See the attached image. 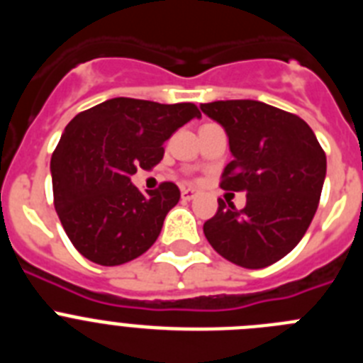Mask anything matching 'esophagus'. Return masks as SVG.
<instances>
[{"label":"esophagus","instance_id":"1","mask_svg":"<svg viewBox=\"0 0 363 363\" xmlns=\"http://www.w3.org/2000/svg\"><path fill=\"white\" fill-rule=\"evenodd\" d=\"M198 196V191H194V189H184L182 191V200L189 201L192 200V198H196Z\"/></svg>","mask_w":363,"mask_h":363}]
</instances>
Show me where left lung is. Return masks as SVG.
I'll list each match as a JSON object with an SVG mask.
<instances>
[{
  "mask_svg": "<svg viewBox=\"0 0 363 363\" xmlns=\"http://www.w3.org/2000/svg\"><path fill=\"white\" fill-rule=\"evenodd\" d=\"M223 125L234 160L220 187L247 192L243 209L218 200L203 223L214 251L245 269L277 264L298 245L318 209L327 160L313 129L293 112L255 99L201 104Z\"/></svg>",
  "mask_w": 363,
  "mask_h": 363,
  "instance_id": "obj_1",
  "label": "left lung"
}]
</instances>
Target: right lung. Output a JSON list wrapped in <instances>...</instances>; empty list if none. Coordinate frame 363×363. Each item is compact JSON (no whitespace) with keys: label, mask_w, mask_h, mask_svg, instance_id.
Returning a JSON list of instances; mask_svg holds the SVG:
<instances>
[{"label":"right lung","mask_w":363,"mask_h":363,"mask_svg":"<svg viewBox=\"0 0 363 363\" xmlns=\"http://www.w3.org/2000/svg\"><path fill=\"white\" fill-rule=\"evenodd\" d=\"M194 104L163 105L112 98L79 112L50 160L54 207L76 251L114 267L149 251L179 189L163 182L143 194L130 184L138 169L163 158V143L192 118Z\"/></svg>","instance_id":"add662e5"}]
</instances>
